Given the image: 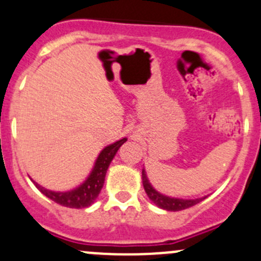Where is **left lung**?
Returning a JSON list of instances; mask_svg holds the SVG:
<instances>
[{"mask_svg":"<svg viewBox=\"0 0 261 261\" xmlns=\"http://www.w3.org/2000/svg\"><path fill=\"white\" fill-rule=\"evenodd\" d=\"M142 182L143 187H145L146 193H147L148 198L152 201L155 205H158L159 207L164 210H168V212H179V210L188 209V207L193 206L196 203H198L200 201H202L205 197L196 198V200H182V198H173L168 197V196H164L161 193H159L158 191L153 190L152 186L148 182L147 177H146L145 170L142 169Z\"/></svg>","mask_w":261,"mask_h":261,"instance_id":"1","label":"left lung"}]
</instances>
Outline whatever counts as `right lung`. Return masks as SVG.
<instances>
[{"instance_id": "obj_1", "label": "right lung", "mask_w": 261, "mask_h": 261, "mask_svg": "<svg viewBox=\"0 0 261 261\" xmlns=\"http://www.w3.org/2000/svg\"><path fill=\"white\" fill-rule=\"evenodd\" d=\"M125 141L126 138H123V140L118 141V142L113 143V145H109L108 147L103 148L100 155H98L95 168H93L92 173L89 174V177L87 178L86 182L82 183L75 190L68 191V192H54V191H48L46 188L41 187L36 182H34V185L44 196L51 198L52 201H55L59 205H63V206L66 207H73V209L88 207L89 205L93 203V201L97 198L98 193L101 192V188H102L103 183H105V175L106 172H108L109 165H110L115 153L120 148V146Z\"/></svg>"}]
</instances>
